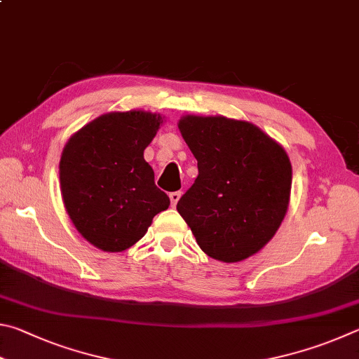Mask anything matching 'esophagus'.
Listing matches in <instances>:
<instances>
[{"instance_id": "esophagus-1", "label": "esophagus", "mask_w": 359, "mask_h": 359, "mask_svg": "<svg viewBox=\"0 0 359 359\" xmlns=\"http://www.w3.org/2000/svg\"><path fill=\"white\" fill-rule=\"evenodd\" d=\"M181 197V192L176 191V192H170V202H172V206H175L176 203H178V200Z\"/></svg>"}]
</instances>
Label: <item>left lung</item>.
<instances>
[{
	"instance_id": "8db88e82",
	"label": "left lung",
	"mask_w": 359,
	"mask_h": 359,
	"mask_svg": "<svg viewBox=\"0 0 359 359\" xmlns=\"http://www.w3.org/2000/svg\"><path fill=\"white\" fill-rule=\"evenodd\" d=\"M178 128L198 176L176 210L206 255L225 263L254 255L284 221L292 163L285 149L252 123L187 115Z\"/></svg>"
}]
</instances>
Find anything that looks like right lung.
<instances>
[{
  "instance_id": "obj_1",
  "label": "right lung",
  "mask_w": 359,
  "mask_h": 359,
  "mask_svg": "<svg viewBox=\"0 0 359 359\" xmlns=\"http://www.w3.org/2000/svg\"><path fill=\"white\" fill-rule=\"evenodd\" d=\"M162 123L149 111H113L69 138L60 161L62 202L79 233L105 252H123L147 233L170 198L154 184L143 151Z\"/></svg>"
}]
</instances>
